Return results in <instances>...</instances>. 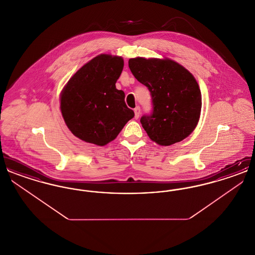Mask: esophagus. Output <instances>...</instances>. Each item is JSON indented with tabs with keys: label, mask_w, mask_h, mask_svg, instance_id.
Returning a JSON list of instances; mask_svg holds the SVG:
<instances>
[{
	"label": "esophagus",
	"mask_w": 255,
	"mask_h": 255,
	"mask_svg": "<svg viewBox=\"0 0 255 255\" xmlns=\"http://www.w3.org/2000/svg\"><path fill=\"white\" fill-rule=\"evenodd\" d=\"M133 112H134V118H135V119H138V118H139V115H140V108L137 106V107H135V108L133 109Z\"/></svg>",
	"instance_id": "1"
}]
</instances>
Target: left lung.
<instances>
[{"instance_id": "left-lung-1", "label": "left lung", "mask_w": 255, "mask_h": 255, "mask_svg": "<svg viewBox=\"0 0 255 255\" xmlns=\"http://www.w3.org/2000/svg\"><path fill=\"white\" fill-rule=\"evenodd\" d=\"M128 63L133 76L151 93L152 114L140 119L148 136L161 146L187 137L202 109L201 91L192 73L168 58L136 57Z\"/></svg>"}]
</instances>
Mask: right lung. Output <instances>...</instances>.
<instances>
[{
    "label": "right lung",
    "mask_w": 255,
    "mask_h": 255,
    "mask_svg": "<svg viewBox=\"0 0 255 255\" xmlns=\"http://www.w3.org/2000/svg\"><path fill=\"white\" fill-rule=\"evenodd\" d=\"M123 66L121 56L97 55L64 87L61 113L68 128L78 138L106 145L133 119L134 113L126 106L124 92L116 88Z\"/></svg>",
    "instance_id": "right-lung-1"
}]
</instances>
